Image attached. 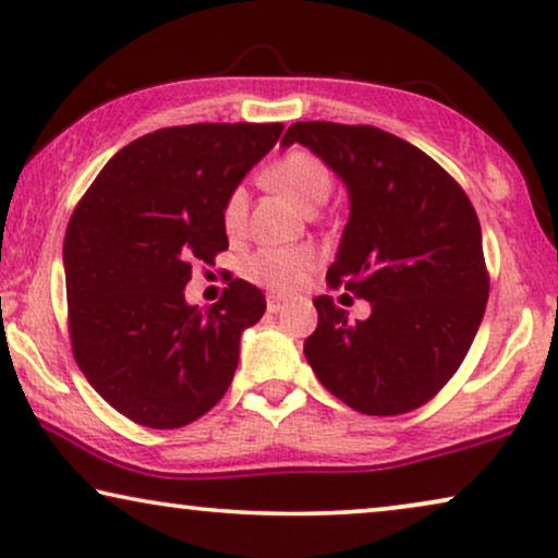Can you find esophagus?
I'll use <instances>...</instances> for the list:
<instances>
[{"label": "esophagus", "mask_w": 558, "mask_h": 558, "mask_svg": "<svg viewBox=\"0 0 558 558\" xmlns=\"http://www.w3.org/2000/svg\"><path fill=\"white\" fill-rule=\"evenodd\" d=\"M266 310H269L271 315H277V312L284 310V300H281V296H277V294H269V296H266Z\"/></svg>", "instance_id": "1"}]
</instances>
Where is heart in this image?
Segmentation results:
<instances>
[{
  "instance_id": "heart-1",
  "label": "heart",
  "mask_w": 558,
  "mask_h": 558,
  "mask_svg": "<svg viewBox=\"0 0 558 558\" xmlns=\"http://www.w3.org/2000/svg\"><path fill=\"white\" fill-rule=\"evenodd\" d=\"M266 185L294 203L302 213H315L332 195V172L323 159L307 149H294L279 157L264 172ZM248 195L241 185L228 193L223 203V228L228 235H239L246 226ZM317 269V256L310 248H262L243 262V274L254 284L274 294H294L307 284Z\"/></svg>"
}]
</instances>
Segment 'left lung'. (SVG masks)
<instances>
[{"instance_id": "left-lung-1", "label": "left lung", "mask_w": 558, "mask_h": 558, "mask_svg": "<svg viewBox=\"0 0 558 558\" xmlns=\"http://www.w3.org/2000/svg\"><path fill=\"white\" fill-rule=\"evenodd\" d=\"M294 142L348 185L350 218L327 284L371 302V317L350 323L332 296H317L304 355L319 384L361 414L424 407L460 368L485 315L477 213L445 167L384 129L296 121L281 144Z\"/></svg>"}]
</instances>
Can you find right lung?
I'll return each mask as SVG.
<instances>
[{
    "label": "right lung",
    "instance_id": "1",
    "mask_svg": "<svg viewBox=\"0 0 558 558\" xmlns=\"http://www.w3.org/2000/svg\"><path fill=\"white\" fill-rule=\"evenodd\" d=\"M284 124H187L113 155L75 205L63 262L73 357L104 401L149 429H178L223 399L241 332L266 310L231 279L190 307L193 264L228 248L223 203Z\"/></svg>",
    "mask_w": 558,
    "mask_h": 558
}]
</instances>
